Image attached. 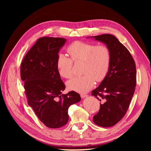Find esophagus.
<instances>
[{
	"instance_id": "34e87169",
	"label": "esophagus",
	"mask_w": 151,
	"mask_h": 151,
	"mask_svg": "<svg viewBox=\"0 0 151 151\" xmlns=\"http://www.w3.org/2000/svg\"><path fill=\"white\" fill-rule=\"evenodd\" d=\"M87 96H88V95L86 94H83V93L81 94V97L82 98H85L87 97Z\"/></svg>"
}]
</instances>
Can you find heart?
<instances>
[{
  "label": "heart",
  "instance_id": "heart-1",
  "mask_svg": "<svg viewBox=\"0 0 151 151\" xmlns=\"http://www.w3.org/2000/svg\"><path fill=\"white\" fill-rule=\"evenodd\" d=\"M70 58L59 53L57 67L63 78L70 79L73 75V62H84V75L76 77L67 83L68 89L79 93H86L93 88L95 80L101 82L106 77L111 64V54L109 48L104 45L76 41L67 48Z\"/></svg>",
  "mask_w": 151,
  "mask_h": 151
}]
</instances>
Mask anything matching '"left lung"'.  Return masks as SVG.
Listing matches in <instances>:
<instances>
[{
    "label": "left lung",
    "instance_id": "8db88e82",
    "mask_svg": "<svg viewBox=\"0 0 151 151\" xmlns=\"http://www.w3.org/2000/svg\"><path fill=\"white\" fill-rule=\"evenodd\" d=\"M91 37L104 43L111 51L108 74L91 94L101 101L99 111L93 116L94 123L109 127L122 119L130 106L136 86V66L130 52L115 36L104 34Z\"/></svg>",
    "mask_w": 151,
    "mask_h": 151
}]
</instances>
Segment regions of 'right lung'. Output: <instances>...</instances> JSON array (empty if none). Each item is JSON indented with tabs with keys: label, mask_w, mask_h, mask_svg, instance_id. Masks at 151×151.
Returning a JSON list of instances; mask_svg holds the SVG:
<instances>
[{
	"label": "right lung",
	"mask_w": 151,
	"mask_h": 151,
	"mask_svg": "<svg viewBox=\"0 0 151 151\" xmlns=\"http://www.w3.org/2000/svg\"><path fill=\"white\" fill-rule=\"evenodd\" d=\"M65 42L62 38H39L21 64L28 103L40 120L51 129L64 126L68 120V108L81 99L74 91L62 93L65 86L58 73L57 59Z\"/></svg>",
	"instance_id": "1"
}]
</instances>
